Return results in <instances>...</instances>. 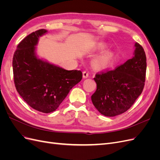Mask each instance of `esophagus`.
Masks as SVG:
<instances>
[{"label": "esophagus", "mask_w": 160, "mask_h": 160, "mask_svg": "<svg viewBox=\"0 0 160 160\" xmlns=\"http://www.w3.org/2000/svg\"><path fill=\"white\" fill-rule=\"evenodd\" d=\"M89 77V72L86 71H84L83 72V78H88Z\"/></svg>", "instance_id": "esophagus-1"}]
</instances>
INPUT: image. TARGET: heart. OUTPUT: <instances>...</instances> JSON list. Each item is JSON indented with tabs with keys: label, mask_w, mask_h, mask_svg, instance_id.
<instances>
[{
	"label": "heart",
	"mask_w": 160,
	"mask_h": 160,
	"mask_svg": "<svg viewBox=\"0 0 160 160\" xmlns=\"http://www.w3.org/2000/svg\"><path fill=\"white\" fill-rule=\"evenodd\" d=\"M112 61V57L109 54H105L101 57L97 58L95 60V64L101 67H107Z\"/></svg>",
	"instance_id": "obj_1"
}]
</instances>
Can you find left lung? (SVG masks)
Masks as SVG:
<instances>
[{"instance_id": "obj_1", "label": "left lung", "mask_w": 160, "mask_h": 160, "mask_svg": "<svg viewBox=\"0 0 160 160\" xmlns=\"http://www.w3.org/2000/svg\"><path fill=\"white\" fill-rule=\"evenodd\" d=\"M134 57L113 70L101 71L94 78L97 89L91 96L99 112L113 117L128 111L142 93L146 74L143 48L135 43Z\"/></svg>"}]
</instances>
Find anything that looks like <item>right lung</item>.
<instances>
[{"label": "right lung", "instance_id": "add662e5", "mask_svg": "<svg viewBox=\"0 0 160 160\" xmlns=\"http://www.w3.org/2000/svg\"><path fill=\"white\" fill-rule=\"evenodd\" d=\"M45 29L32 32L18 43L12 59L14 83L25 102L37 111H55L70 90L82 79V72L67 71L38 59L35 55L38 37Z\"/></svg>", "mask_w": 160, "mask_h": 160}]
</instances>
